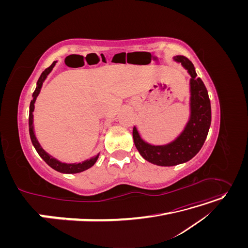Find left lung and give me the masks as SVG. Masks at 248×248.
<instances>
[{"label":"left lung","mask_w":248,"mask_h":248,"mask_svg":"<svg viewBox=\"0 0 248 248\" xmlns=\"http://www.w3.org/2000/svg\"><path fill=\"white\" fill-rule=\"evenodd\" d=\"M188 70L191 76V116L185 130L175 141L166 146H151L142 140L137 128L132 134L138 151L144 158L153 164L161 167H171L190 160L204 145L211 125V103L204 82L197 78L193 64L184 56L174 58Z\"/></svg>","instance_id":"obj_1"}]
</instances>
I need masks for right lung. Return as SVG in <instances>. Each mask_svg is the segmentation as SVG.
Listing matches in <instances>:
<instances>
[{
    "instance_id": "right-lung-1",
    "label": "right lung",
    "mask_w": 248,
    "mask_h": 248,
    "mask_svg": "<svg viewBox=\"0 0 248 248\" xmlns=\"http://www.w3.org/2000/svg\"><path fill=\"white\" fill-rule=\"evenodd\" d=\"M56 65V62L52 63L49 67H47V68L44 70L41 76L38 79V81H37V87L35 89V91L33 93V97L34 99L31 101V103H30V114H29V124H30V138H31V140H32V144L33 146L35 147L37 153L39 154V156L41 157V158L46 161L48 166L50 168H52L54 170L60 171V172H64V174H77V172H80V171H84L88 169L91 168L92 166H94V163L96 162L97 158H98V155H97L96 157H94V158H91L89 159L87 161H84L81 163H77V164H66V163H62L58 161L57 159L52 158L51 156H49L44 150L40 147L39 142L37 141L36 138H35V134H34V131H33V110H34V102H35V99L36 97L38 96L39 92H40V88L42 86V82L43 80L46 78L47 74L51 71V69L54 68V66Z\"/></svg>"
}]
</instances>
